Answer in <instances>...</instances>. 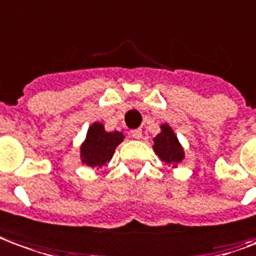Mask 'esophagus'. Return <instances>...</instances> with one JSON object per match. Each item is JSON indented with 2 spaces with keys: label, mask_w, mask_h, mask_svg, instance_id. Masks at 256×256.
<instances>
[{
  "label": "esophagus",
  "mask_w": 256,
  "mask_h": 256,
  "mask_svg": "<svg viewBox=\"0 0 256 256\" xmlns=\"http://www.w3.org/2000/svg\"><path fill=\"white\" fill-rule=\"evenodd\" d=\"M131 135H132V138L140 139V136H142V131H140V130H132Z\"/></svg>",
  "instance_id": "esophagus-1"
}]
</instances>
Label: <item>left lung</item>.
Listing matches in <instances>:
<instances>
[{"label": "left lung", "instance_id": "8db88e82", "mask_svg": "<svg viewBox=\"0 0 256 256\" xmlns=\"http://www.w3.org/2000/svg\"><path fill=\"white\" fill-rule=\"evenodd\" d=\"M153 149L156 154L167 164L176 167L184 158V150L180 145L178 139L167 124L162 125V132L153 139Z\"/></svg>", "mask_w": 256, "mask_h": 256}]
</instances>
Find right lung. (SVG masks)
<instances>
[{
  "mask_svg": "<svg viewBox=\"0 0 256 256\" xmlns=\"http://www.w3.org/2000/svg\"><path fill=\"white\" fill-rule=\"evenodd\" d=\"M124 139L121 132H106L104 125L94 122L90 125L86 140L80 148V158L82 163L90 167H100L106 164Z\"/></svg>",
  "mask_w": 256,
  "mask_h": 256,
  "instance_id": "obj_1",
  "label": "right lung"
}]
</instances>
